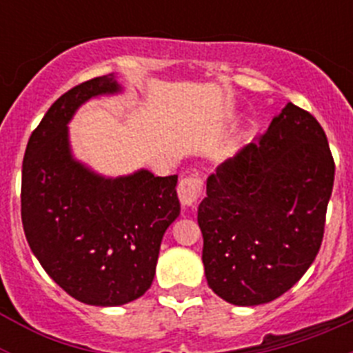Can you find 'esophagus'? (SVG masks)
I'll return each instance as SVG.
<instances>
[{
  "label": "esophagus",
  "mask_w": 353,
  "mask_h": 353,
  "mask_svg": "<svg viewBox=\"0 0 353 353\" xmlns=\"http://www.w3.org/2000/svg\"><path fill=\"white\" fill-rule=\"evenodd\" d=\"M201 191H203V182H201V179H198L196 174L185 176L179 183L180 203L185 208H194L199 196H201Z\"/></svg>",
  "instance_id": "1"
}]
</instances>
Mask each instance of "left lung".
Instances as JSON below:
<instances>
[{"instance_id":"obj_1","label":"left lung","mask_w":353,"mask_h":353,"mask_svg":"<svg viewBox=\"0 0 353 353\" xmlns=\"http://www.w3.org/2000/svg\"><path fill=\"white\" fill-rule=\"evenodd\" d=\"M332 183L325 132L288 102L260 141L208 176L198 224L212 292L235 305L288 292L320 251Z\"/></svg>"}]
</instances>
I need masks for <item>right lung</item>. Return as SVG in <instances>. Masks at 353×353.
Instances as JSON below:
<instances>
[{
	"instance_id": "obj_1",
	"label": "right lung",
	"mask_w": 353,
	"mask_h": 353,
	"mask_svg": "<svg viewBox=\"0 0 353 353\" xmlns=\"http://www.w3.org/2000/svg\"><path fill=\"white\" fill-rule=\"evenodd\" d=\"M114 74L68 90L26 146L21 215L52 281L90 305H123L152 286L162 236L180 215L176 174L97 173L72 154L68 123L90 99L121 92Z\"/></svg>"
}]
</instances>
